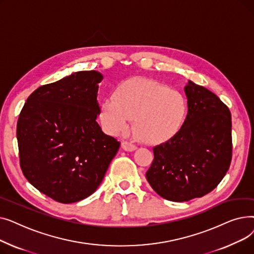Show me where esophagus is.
Wrapping results in <instances>:
<instances>
[{
	"label": "esophagus",
	"mask_w": 254,
	"mask_h": 254,
	"mask_svg": "<svg viewBox=\"0 0 254 254\" xmlns=\"http://www.w3.org/2000/svg\"><path fill=\"white\" fill-rule=\"evenodd\" d=\"M122 147L126 151H135L137 149V146L136 145L131 144V143H129L127 141H123L122 142Z\"/></svg>",
	"instance_id": "1"
}]
</instances>
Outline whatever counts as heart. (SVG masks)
Masks as SVG:
<instances>
[{
	"instance_id": "obj_1",
	"label": "heart",
	"mask_w": 254,
	"mask_h": 254,
	"mask_svg": "<svg viewBox=\"0 0 254 254\" xmlns=\"http://www.w3.org/2000/svg\"><path fill=\"white\" fill-rule=\"evenodd\" d=\"M188 115V102L178 90L148 79H128L117 85L100 105V122L112 136L124 134L131 118L139 137L158 144L175 137Z\"/></svg>"
}]
</instances>
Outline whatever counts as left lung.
<instances>
[{"label":"left lung","mask_w":254,"mask_h":254,"mask_svg":"<svg viewBox=\"0 0 254 254\" xmlns=\"http://www.w3.org/2000/svg\"><path fill=\"white\" fill-rule=\"evenodd\" d=\"M189 112L178 134L153 147L146 172L153 190L172 202H188L214 190L232 161V116L209 89L189 80Z\"/></svg>","instance_id":"obj_1"}]
</instances>
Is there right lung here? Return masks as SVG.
<instances>
[{"label": "right lung", "mask_w": 254, "mask_h": 254, "mask_svg": "<svg viewBox=\"0 0 254 254\" xmlns=\"http://www.w3.org/2000/svg\"><path fill=\"white\" fill-rule=\"evenodd\" d=\"M103 75L80 71L37 88L17 122L20 168L39 191L63 204L97 190L120 143L96 122Z\"/></svg>", "instance_id": "1"}]
</instances>
